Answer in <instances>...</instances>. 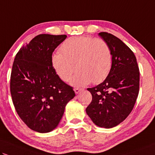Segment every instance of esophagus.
<instances>
[{"label": "esophagus", "instance_id": "1", "mask_svg": "<svg viewBox=\"0 0 155 155\" xmlns=\"http://www.w3.org/2000/svg\"><path fill=\"white\" fill-rule=\"evenodd\" d=\"M81 91H82V89L81 88H78V87H74V93H76V94H78V93L81 92Z\"/></svg>", "mask_w": 155, "mask_h": 155}]
</instances>
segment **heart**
I'll return each instance as SVG.
<instances>
[{"label":"heart","instance_id":"b5f03b06","mask_svg":"<svg viewBox=\"0 0 155 155\" xmlns=\"http://www.w3.org/2000/svg\"><path fill=\"white\" fill-rule=\"evenodd\" d=\"M61 52L51 56L55 73L64 82L79 71L71 81L74 86H85L93 82L99 84L109 75L113 65V52L110 45L103 39L91 37L69 38L60 47Z\"/></svg>","mask_w":155,"mask_h":155}]
</instances>
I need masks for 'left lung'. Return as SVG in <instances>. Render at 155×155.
<instances>
[{
  "label": "left lung",
  "instance_id": "8db88e82",
  "mask_svg": "<svg viewBox=\"0 0 155 155\" xmlns=\"http://www.w3.org/2000/svg\"><path fill=\"white\" fill-rule=\"evenodd\" d=\"M110 45L113 65L102 83L87 88L92 101L86 113L95 125L109 129L127 118L132 110L139 91V70L131 49L111 34H98Z\"/></svg>",
  "mask_w": 155,
  "mask_h": 155
}]
</instances>
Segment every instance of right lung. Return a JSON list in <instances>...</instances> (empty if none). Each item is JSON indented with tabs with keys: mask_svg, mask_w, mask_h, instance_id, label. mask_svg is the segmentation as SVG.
<instances>
[{
	"mask_svg": "<svg viewBox=\"0 0 155 155\" xmlns=\"http://www.w3.org/2000/svg\"><path fill=\"white\" fill-rule=\"evenodd\" d=\"M65 34H39L19 49L11 74L10 89L16 110L32 130L52 131L67 104L75 95L73 87L55 73L51 56Z\"/></svg>",
	"mask_w": 155,
	"mask_h": 155,
	"instance_id": "1",
	"label": "right lung"
}]
</instances>
